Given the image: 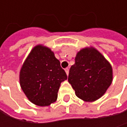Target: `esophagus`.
Wrapping results in <instances>:
<instances>
[{
	"mask_svg": "<svg viewBox=\"0 0 127 127\" xmlns=\"http://www.w3.org/2000/svg\"><path fill=\"white\" fill-rule=\"evenodd\" d=\"M64 70H65L67 75H68V74H69V68H68V67H66V68L64 69Z\"/></svg>",
	"mask_w": 127,
	"mask_h": 127,
	"instance_id": "obj_1",
	"label": "esophagus"
}]
</instances>
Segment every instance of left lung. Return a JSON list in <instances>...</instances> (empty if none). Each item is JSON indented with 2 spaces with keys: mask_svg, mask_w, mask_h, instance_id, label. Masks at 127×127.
Returning <instances> with one entry per match:
<instances>
[{
  "mask_svg": "<svg viewBox=\"0 0 127 127\" xmlns=\"http://www.w3.org/2000/svg\"><path fill=\"white\" fill-rule=\"evenodd\" d=\"M113 81V68L110 63L95 48L80 50L70 67L68 82L76 95L85 101L101 98Z\"/></svg>",
  "mask_w": 127,
  "mask_h": 127,
  "instance_id": "obj_1",
  "label": "left lung"
}]
</instances>
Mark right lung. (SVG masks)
<instances>
[{
  "mask_svg": "<svg viewBox=\"0 0 127 127\" xmlns=\"http://www.w3.org/2000/svg\"><path fill=\"white\" fill-rule=\"evenodd\" d=\"M67 78L54 52L42 45L31 51L20 72L23 91L31 102L40 107L57 101L60 85Z\"/></svg>",
  "mask_w": 127,
  "mask_h": 127,
  "instance_id": "obj_1",
  "label": "right lung"
}]
</instances>
